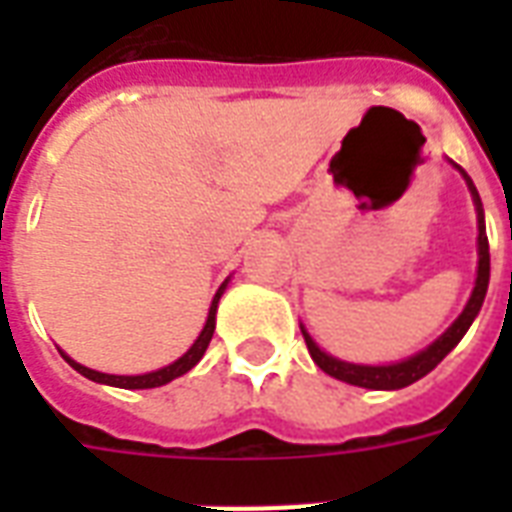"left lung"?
<instances>
[{
	"instance_id": "8db88e82",
	"label": "left lung",
	"mask_w": 512,
	"mask_h": 512,
	"mask_svg": "<svg viewBox=\"0 0 512 512\" xmlns=\"http://www.w3.org/2000/svg\"><path fill=\"white\" fill-rule=\"evenodd\" d=\"M465 175V172H462ZM470 185V193H473V201H476L478 209V279L476 287H473V295H470L465 311L460 313V319L454 321L452 327L446 329L444 335L438 337L430 348H425L417 356L406 358L401 364H390V366H358L348 364V361H337V358L327 356L324 350L311 340V335L303 329L305 345H308V353L316 361L319 369L335 377V380L350 382V385H358V388H372V390H398L412 385V382L422 380L425 374L433 372L441 361L446 358V353L462 340V335L468 332V327L473 324V319L481 311L486 297V287H489V239H486V225H484V209H481V199H478L476 185L470 183V177L465 175Z\"/></svg>"
}]
</instances>
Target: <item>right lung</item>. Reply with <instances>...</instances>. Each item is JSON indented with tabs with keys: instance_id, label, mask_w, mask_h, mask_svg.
Here are the masks:
<instances>
[{
	"instance_id": "right-lung-1",
	"label": "right lung",
	"mask_w": 512,
	"mask_h": 512,
	"mask_svg": "<svg viewBox=\"0 0 512 512\" xmlns=\"http://www.w3.org/2000/svg\"><path fill=\"white\" fill-rule=\"evenodd\" d=\"M225 284L220 289H217L215 300H212V305H209V316H207V324H204V329H201L199 340L193 342L191 350L185 353V356H180L175 361V364L164 366V369H159V372H148V374H138V377H119V374H103V372H95V369H87V366L76 364L74 358H68L66 353H63V358H66L68 364L74 366L76 372L84 374L87 380L92 382H103V385H114V388H130V390H138V388H159V385H167V382H172L175 377H180V374L191 372L193 366L199 364L201 356H204V350H207L209 340H212V332H215V313H217V300H220V295H223Z\"/></svg>"
}]
</instances>
